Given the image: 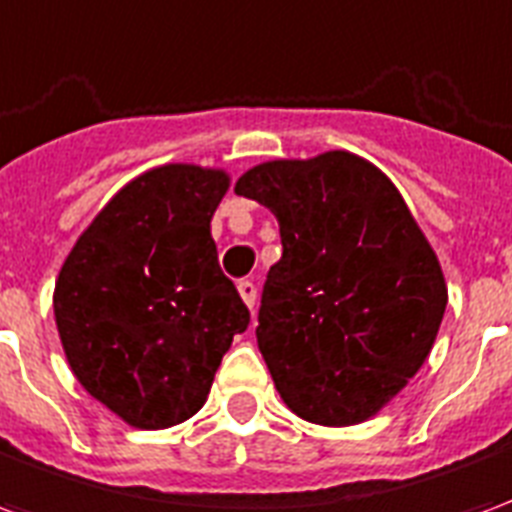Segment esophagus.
<instances>
[{
	"label": "esophagus",
	"instance_id": "esophagus-1",
	"mask_svg": "<svg viewBox=\"0 0 512 512\" xmlns=\"http://www.w3.org/2000/svg\"><path fill=\"white\" fill-rule=\"evenodd\" d=\"M238 293H241V299H244L246 307H255V299H257V288L252 279H241L238 282Z\"/></svg>",
	"mask_w": 512,
	"mask_h": 512
}]
</instances>
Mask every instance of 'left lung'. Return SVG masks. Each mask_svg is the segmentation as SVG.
I'll return each mask as SVG.
<instances>
[{"mask_svg":"<svg viewBox=\"0 0 512 512\" xmlns=\"http://www.w3.org/2000/svg\"><path fill=\"white\" fill-rule=\"evenodd\" d=\"M235 194L277 216L257 345L293 414L343 428L376 417L436 343L447 282L395 183L329 150L246 169Z\"/></svg>","mask_w":512,"mask_h":512,"instance_id":"obj_1","label":"left lung"}]
</instances>
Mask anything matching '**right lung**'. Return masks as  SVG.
Wrapping results in <instances>:
<instances>
[{
  "instance_id": "right-lung-1",
  "label": "right lung",
  "mask_w": 512,
  "mask_h": 512,
  "mask_svg": "<svg viewBox=\"0 0 512 512\" xmlns=\"http://www.w3.org/2000/svg\"><path fill=\"white\" fill-rule=\"evenodd\" d=\"M227 189L224 169H147L106 202L62 263L54 321L65 359L131 428L194 417L249 326L211 238Z\"/></svg>"
}]
</instances>
